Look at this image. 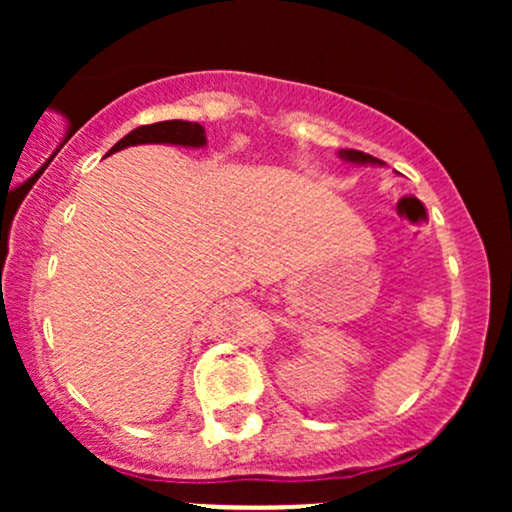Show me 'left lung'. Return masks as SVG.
I'll return each instance as SVG.
<instances>
[{"instance_id": "8db88e82", "label": "left lung", "mask_w": 512, "mask_h": 512, "mask_svg": "<svg viewBox=\"0 0 512 512\" xmlns=\"http://www.w3.org/2000/svg\"><path fill=\"white\" fill-rule=\"evenodd\" d=\"M339 158H344V161L349 163H356V166H385L380 158L363 154V151H354V149H342L339 151Z\"/></svg>"}]
</instances>
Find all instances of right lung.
Here are the masks:
<instances>
[{"label":"right lung","mask_w":512,"mask_h":512,"mask_svg":"<svg viewBox=\"0 0 512 512\" xmlns=\"http://www.w3.org/2000/svg\"><path fill=\"white\" fill-rule=\"evenodd\" d=\"M137 144H173V146H185V149H202V146H207V132H204V127L199 125V122H187V120L154 122V125H142L132 129V132L125 134V137H122L105 156Z\"/></svg>","instance_id":"obj_1"}]
</instances>
